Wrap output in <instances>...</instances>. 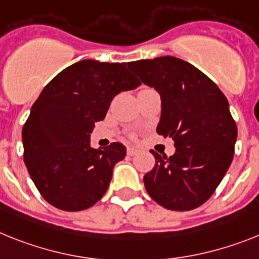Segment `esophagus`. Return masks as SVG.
I'll return each mask as SVG.
<instances>
[{"mask_svg":"<svg viewBox=\"0 0 259 259\" xmlns=\"http://www.w3.org/2000/svg\"><path fill=\"white\" fill-rule=\"evenodd\" d=\"M138 153H140V150L137 149V147H127V155L133 156L137 155Z\"/></svg>","mask_w":259,"mask_h":259,"instance_id":"obj_1","label":"esophagus"}]
</instances>
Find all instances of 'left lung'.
Instances as JSON below:
<instances>
[{
    "label": "left lung",
    "mask_w": 259,
    "mask_h": 259,
    "mask_svg": "<svg viewBox=\"0 0 259 259\" xmlns=\"http://www.w3.org/2000/svg\"><path fill=\"white\" fill-rule=\"evenodd\" d=\"M127 67L160 95L156 133L177 147L168 158L151 151L155 166L143 177L147 193L167 209H195L213 195L233 160L237 126L227 97L200 69L174 56Z\"/></svg>",
    "instance_id": "obj_1"
}]
</instances>
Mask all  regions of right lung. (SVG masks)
I'll return each instance as SVG.
<instances>
[{"label": "right lung", "mask_w": 259, "mask_h": 259, "mask_svg": "<svg viewBox=\"0 0 259 259\" xmlns=\"http://www.w3.org/2000/svg\"><path fill=\"white\" fill-rule=\"evenodd\" d=\"M126 63L81 60L43 88L23 125V159L43 199L67 212L96 204L126 155L122 143L91 147L95 122L103 121L116 95L141 82Z\"/></svg>", "instance_id": "1"}]
</instances>
